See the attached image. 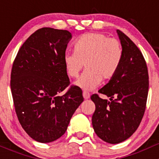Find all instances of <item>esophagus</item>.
<instances>
[{"label": "esophagus", "mask_w": 159, "mask_h": 159, "mask_svg": "<svg viewBox=\"0 0 159 159\" xmlns=\"http://www.w3.org/2000/svg\"><path fill=\"white\" fill-rule=\"evenodd\" d=\"M83 96H84V98L85 99H88L90 98V94L86 92H83Z\"/></svg>", "instance_id": "esophagus-1"}]
</instances>
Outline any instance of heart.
Segmentation results:
<instances>
[{
    "mask_svg": "<svg viewBox=\"0 0 159 159\" xmlns=\"http://www.w3.org/2000/svg\"><path fill=\"white\" fill-rule=\"evenodd\" d=\"M123 50L121 43L116 38L94 32L84 34L74 43V52L64 57V64L67 75L78 76L84 68L86 71L75 82V85L85 91H92L101 80L113 78L121 65Z\"/></svg>",
    "mask_w": 159,
    "mask_h": 159,
    "instance_id": "1",
    "label": "heart"
}]
</instances>
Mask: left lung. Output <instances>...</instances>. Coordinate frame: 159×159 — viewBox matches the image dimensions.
Returning <instances> with one entry per match:
<instances>
[{
  "label": "left lung",
  "instance_id": "1",
  "mask_svg": "<svg viewBox=\"0 0 159 159\" xmlns=\"http://www.w3.org/2000/svg\"><path fill=\"white\" fill-rule=\"evenodd\" d=\"M123 50L121 65L116 75L99 92L110 101L91 96L95 102L92 126L95 134L111 144L130 138L139 126L146 110L149 75L145 59L127 36L117 30Z\"/></svg>",
  "mask_w": 159,
  "mask_h": 159
}]
</instances>
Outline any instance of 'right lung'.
I'll return each mask as SVG.
<instances>
[{
	"label": "right lung",
	"instance_id": "right-lung-1",
	"mask_svg": "<svg viewBox=\"0 0 159 159\" xmlns=\"http://www.w3.org/2000/svg\"><path fill=\"white\" fill-rule=\"evenodd\" d=\"M71 33L42 28L18 51L11 72V92L18 120L36 141L51 143L67 130L71 118L84 101L82 90L71 86L64 57Z\"/></svg>",
	"mask_w": 159,
	"mask_h": 159
}]
</instances>
